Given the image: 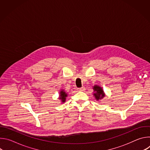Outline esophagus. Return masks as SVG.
Masks as SVG:
<instances>
[{
	"instance_id": "esophagus-1",
	"label": "esophagus",
	"mask_w": 150,
	"mask_h": 150,
	"mask_svg": "<svg viewBox=\"0 0 150 150\" xmlns=\"http://www.w3.org/2000/svg\"><path fill=\"white\" fill-rule=\"evenodd\" d=\"M79 91H84L85 90V87H82L81 88H79L78 89Z\"/></svg>"
}]
</instances>
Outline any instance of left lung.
I'll return each mask as SVG.
<instances>
[{
	"label": "left lung",
	"mask_w": 150,
	"mask_h": 150,
	"mask_svg": "<svg viewBox=\"0 0 150 150\" xmlns=\"http://www.w3.org/2000/svg\"><path fill=\"white\" fill-rule=\"evenodd\" d=\"M93 90L94 91V93L93 95L97 100H101L105 96L103 90L101 87L98 86V85H94L93 87Z\"/></svg>",
	"instance_id": "obj_1"
}]
</instances>
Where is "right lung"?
<instances>
[{"label": "right lung", "instance_id": "obj_1", "mask_svg": "<svg viewBox=\"0 0 150 150\" xmlns=\"http://www.w3.org/2000/svg\"><path fill=\"white\" fill-rule=\"evenodd\" d=\"M68 96V94L63 90H61L60 92V96H59V99L61 100L62 103H65L66 101V97Z\"/></svg>", "mask_w": 150, "mask_h": 150}]
</instances>
